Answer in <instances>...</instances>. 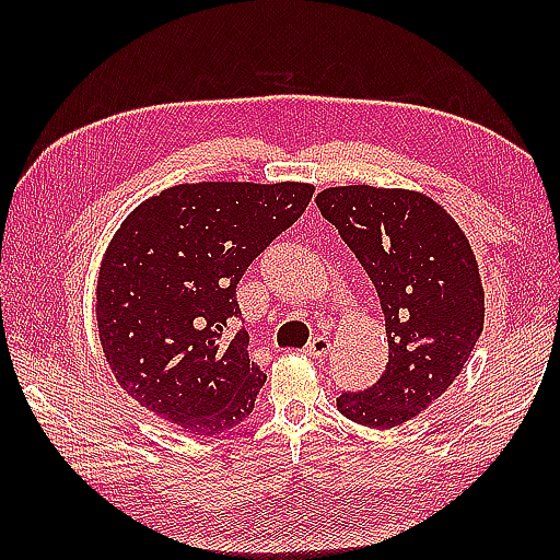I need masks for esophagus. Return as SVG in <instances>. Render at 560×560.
Wrapping results in <instances>:
<instances>
[{"label":"esophagus","instance_id":"1","mask_svg":"<svg viewBox=\"0 0 560 560\" xmlns=\"http://www.w3.org/2000/svg\"><path fill=\"white\" fill-rule=\"evenodd\" d=\"M329 351H331V341L327 337H315L305 347V353L311 355V359H327Z\"/></svg>","mask_w":560,"mask_h":560}]
</instances>
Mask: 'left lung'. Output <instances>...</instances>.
<instances>
[{"label":"left lung","instance_id":"left-lung-1","mask_svg":"<svg viewBox=\"0 0 560 560\" xmlns=\"http://www.w3.org/2000/svg\"><path fill=\"white\" fill-rule=\"evenodd\" d=\"M315 201L371 277L389 347L383 377L363 392H341L337 409L361 425H399L455 383L477 347V257L455 219L413 189L343 185Z\"/></svg>","mask_w":560,"mask_h":560}]
</instances>
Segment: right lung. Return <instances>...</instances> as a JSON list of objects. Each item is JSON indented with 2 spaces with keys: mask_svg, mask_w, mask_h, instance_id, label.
I'll return each mask as SVG.
<instances>
[{
  "mask_svg": "<svg viewBox=\"0 0 560 560\" xmlns=\"http://www.w3.org/2000/svg\"><path fill=\"white\" fill-rule=\"evenodd\" d=\"M313 192L307 183H185L129 213L96 287L101 347L129 397L201 438L253 413L267 375L249 363L247 331L229 335L241 317L235 287Z\"/></svg>",
  "mask_w": 560,
  "mask_h": 560,
  "instance_id": "right-lung-1",
  "label": "right lung"
}]
</instances>
